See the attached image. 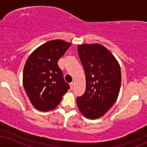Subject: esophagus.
Instances as JSON below:
<instances>
[{
    "instance_id": "1",
    "label": "esophagus",
    "mask_w": 147,
    "mask_h": 147,
    "mask_svg": "<svg viewBox=\"0 0 147 147\" xmlns=\"http://www.w3.org/2000/svg\"><path fill=\"white\" fill-rule=\"evenodd\" d=\"M70 89L72 90L74 88V82H72V83L70 84Z\"/></svg>"
}]
</instances>
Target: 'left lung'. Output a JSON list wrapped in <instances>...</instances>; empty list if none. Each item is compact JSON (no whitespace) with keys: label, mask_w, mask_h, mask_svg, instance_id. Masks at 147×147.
I'll use <instances>...</instances> for the list:
<instances>
[{"label":"left lung","mask_w":147,"mask_h":147,"mask_svg":"<svg viewBox=\"0 0 147 147\" xmlns=\"http://www.w3.org/2000/svg\"><path fill=\"white\" fill-rule=\"evenodd\" d=\"M77 51L86 75V91L77 98L79 111L88 119L102 117L117 100L122 75L117 60L99 43L79 45Z\"/></svg>","instance_id":"obj_1"}]
</instances>
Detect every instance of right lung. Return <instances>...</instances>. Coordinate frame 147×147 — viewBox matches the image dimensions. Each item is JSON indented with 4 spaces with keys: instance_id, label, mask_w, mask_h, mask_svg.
Masks as SVG:
<instances>
[{
    "instance_id": "right-lung-1",
    "label": "right lung",
    "mask_w": 147,
    "mask_h": 147,
    "mask_svg": "<svg viewBox=\"0 0 147 147\" xmlns=\"http://www.w3.org/2000/svg\"><path fill=\"white\" fill-rule=\"evenodd\" d=\"M70 45L63 40H52L38 47L27 59L23 84L37 110L46 112L55 109L70 88L57 63Z\"/></svg>"
}]
</instances>
